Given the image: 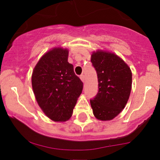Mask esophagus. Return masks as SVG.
I'll list each match as a JSON object with an SVG mask.
<instances>
[{"mask_svg":"<svg viewBox=\"0 0 160 160\" xmlns=\"http://www.w3.org/2000/svg\"><path fill=\"white\" fill-rule=\"evenodd\" d=\"M80 79H81V80L82 82L86 81V76H85L84 74H81V75L80 76Z\"/></svg>","mask_w":160,"mask_h":160,"instance_id":"34e87169","label":"esophagus"}]
</instances>
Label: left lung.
Masks as SVG:
<instances>
[{"instance_id":"obj_1","label":"left lung","mask_w":160,"mask_h":160,"mask_svg":"<svg viewBox=\"0 0 160 160\" xmlns=\"http://www.w3.org/2000/svg\"><path fill=\"white\" fill-rule=\"evenodd\" d=\"M91 61L99 83L97 94L90 100L93 113L99 120H112L122 111L129 99L131 69L120 57L106 51L93 52Z\"/></svg>"}]
</instances>
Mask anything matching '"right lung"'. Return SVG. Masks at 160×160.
I'll return each instance as SVG.
<instances>
[{"instance_id": "add662e5", "label": "right lung", "mask_w": 160, "mask_h": 160, "mask_svg": "<svg viewBox=\"0 0 160 160\" xmlns=\"http://www.w3.org/2000/svg\"><path fill=\"white\" fill-rule=\"evenodd\" d=\"M67 49L55 48L46 52L34 67L32 88L38 105L48 118L65 121L72 116L83 83L68 62Z\"/></svg>"}]
</instances>
